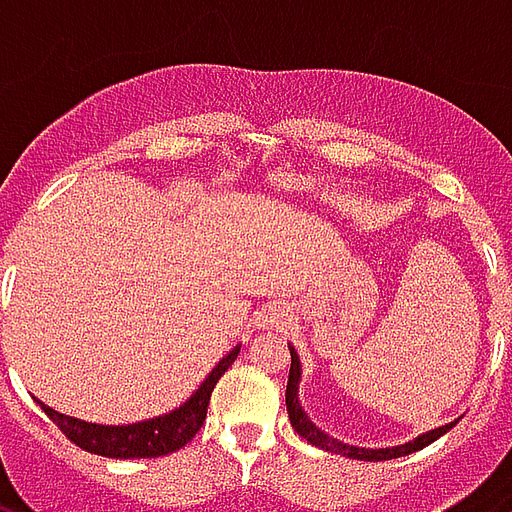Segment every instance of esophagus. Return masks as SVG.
I'll use <instances>...</instances> for the list:
<instances>
[{
  "label": "esophagus",
  "mask_w": 512,
  "mask_h": 512,
  "mask_svg": "<svg viewBox=\"0 0 512 512\" xmlns=\"http://www.w3.org/2000/svg\"><path fill=\"white\" fill-rule=\"evenodd\" d=\"M287 317L290 314H287L285 306H268V309L257 314V325L260 328H285Z\"/></svg>",
  "instance_id": "1"
}]
</instances>
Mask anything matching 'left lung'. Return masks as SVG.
Instances as JSON below:
<instances>
[{"mask_svg":"<svg viewBox=\"0 0 512 512\" xmlns=\"http://www.w3.org/2000/svg\"><path fill=\"white\" fill-rule=\"evenodd\" d=\"M298 382H301V361H298V352L290 347V377H287V415H290V423H293V429L306 439V442H312L314 448H323L328 453H339V456L347 458H361V461H388V458H399V456H410L415 450H423L426 445H431L434 439H439L442 434H448L453 426H456L458 420H450L445 426H439V429H431L426 434H420V437L410 439V442H404V445H393V448H358V445H347L342 439H333L328 437L320 426H314L309 415L301 407V401H298Z\"/></svg>","mask_w":512,"mask_h":512,"instance_id":"left-lung-1","label":"left lung"}]
</instances>
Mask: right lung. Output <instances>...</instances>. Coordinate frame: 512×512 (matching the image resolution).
<instances>
[{
  "label": "right lung",
  "instance_id": "obj_1",
  "mask_svg": "<svg viewBox=\"0 0 512 512\" xmlns=\"http://www.w3.org/2000/svg\"><path fill=\"white\" fill-rule=\"evenodd\" d=\"M238 350H241V344H236L233 350L227 352L225 358L208 372L206 380L200 382L198 391L192 393L181 407L165 412V415H157V418L124 423V426H100V423H86L81 418L62 415V412L45 407L43 401H37V404L62 429L64 437L75 442L78 448L89 450V453H97V456L105 458L168 456L173 450L184 448L189 439L200 431L203 420H206L211 391H214L219 377L233 366V361L238 358Z\"/></svg>",
  "mask_w": 512,
  "mask_h": 512
}]
</instances>
